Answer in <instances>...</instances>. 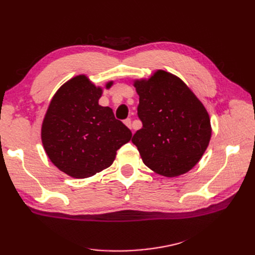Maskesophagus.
Here are the masks:
<instances>
[{
  "label": "esophagus",
  "mask_w": 255,
  "mask_h": 255,
  "mask_svg": "<svg viewBox=\"0 0 255 255\" xmlns=\"http://www.w3.org/2000/svg\"><path fill=\"white\" fill-rule=\"evenodd\" d=\"M123 122H125V125H126L128 128H133V127H132V120H130L129 118L126 119V120L123 121Z\"/></svg>",
  "instance_id": "obj_1"
}]
</instances>
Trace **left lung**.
<instances>
[{
    "label": "left lung",
    "instance_id": "8db88e82",
    "mask_svg": "<svg viewBox=\"0 0 255 255\" xmlns=\"http://www.w3.org/2000/svg\"><path fill=\"white\" fill-rule=\"evenodd\" d=\"M134 86L142 128L132 142L144 165L167 177L188 172L210 143L212 128L205 107L181 79L164 70L135 81Z\"/></svg>",
    "mask_w": 255,
    "mask_h": 255
}]
</instances>
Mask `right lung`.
Returning <instances> with one entry per match:
<instances>
[{
    "instance_id": "obj_1",
    "label": "right lung",
    "mask_w": 255,
    "mask_h": 255,
    "mask_svg": "<svg viewBox=\"0 0 255 255\" xmlns=\"http://www.w3.org/2000/svg\"><path fill=\"white\" fill-rule=\"evenodd\" d=\"M113 82L105 87L109 89ZM102 88L86 75L66 82L51 100L41 128L45 153L60 171L85 179L109 168L116 152L132 132L115 118L109 106L99 105Z\"/></svg>"
}]
</instances>
